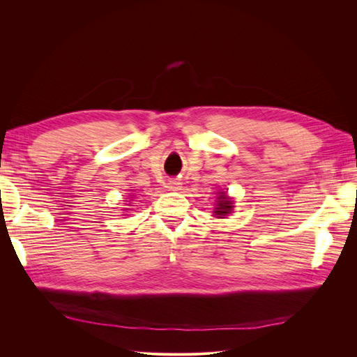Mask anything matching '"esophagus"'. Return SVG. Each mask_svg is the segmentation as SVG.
I'll return each instance as SVG.
<instances>
[{
  "mask_svg": "<svg viewBox=\"0 0 357 357\" xmlns=\"http://www.w3.org/2000/svg\"><path fill=\"white\" fill-rule=\"evenodd\" d=\"M167 188H168L169 190H180V188H181V183H180V181H177V180H169V181H168V185H167Z\"/></svg>",
  "mask_w": 357,
  "mask_h": 357,
  "instance_id": "obj_1",
  "label": "esophagus"
}]
</instances>
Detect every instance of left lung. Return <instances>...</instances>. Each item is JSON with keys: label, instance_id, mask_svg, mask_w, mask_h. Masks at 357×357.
<instances>
[{"label": "left lung", "instance_id": "left-lung-1", "mask_svg": "<svg viewBox=\"0 0 357 357\" xmlns=\"http://www.w3.org/2000/svg\"><path fill=\"white\" fill-rule=\"evenodd\" d=\"M234 208L232 205V201H229V198L226 197V193L222 192V195L219 197V201H218V208H215V215H226L229 214L231 210Z\"/></svg>", "mask_w": 357, "mask_h": 357}]
</instances>
